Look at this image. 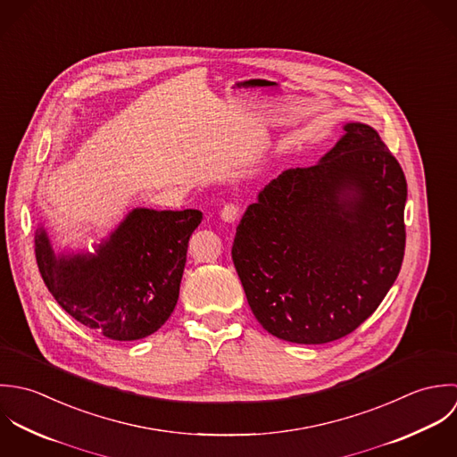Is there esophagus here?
<instances>
[{"instance_id": "1", "label": "esophagus", "mask_w": 457, "mask_h": 457, "mask_svg": "<svg viewBox=\"0 0 457 457\" xmlns=\"http://www.w3.org/2000/svg\"><path fill=\"white\" fill-rule=\"evenodd\" d=\"M238 215H240V206H237L233 203L224 204L222 210H220V219L224 222H235L238 219Z\"/></svg>"}]
</instances>
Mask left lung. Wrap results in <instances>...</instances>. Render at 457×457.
<instances>
[{"instance_id": "1", "label": "left lung", "mask_w": 457, "mask_h": 457, "mask_svg": "<svg viewBox=\"0 0 457 457\" xmlns=\"http://www.w3.org/2000/svg\"><path fill=\"white\" fill-rule=\"evenodd\" d=\"M311 168L260 190L231 256L262 327L296 345L352 334L401 270L406 179L379 134L361 121Z\"/></svg>"}]
</instances>
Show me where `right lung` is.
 Wrapping results in <instances>:
<instances>
[{
    "mask_svg": "<svg viewBox=\"0 0 457 457\" xmlns=\"http://www.w3.org/2000/svg\"><path fill=\"white\" fill-rule=\"evenodd\" d=\"M201 219L192 208H132L93 253H54L38 224L37 265L74 320L112 341L143 339L168 321L179 302L188 238Z\"/></svg>",
    "mask_w": 457,
    "mask_h": 457,
    "instance_id": "obj_1",
    "label": "right lung"
}]
</instances>
